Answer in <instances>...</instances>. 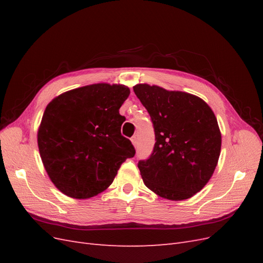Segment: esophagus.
<instances>
[{
    "mask_svg": "<svg viewBox=\"0 0 263 263\" xmlns=\"http://www.w3.org/2000/svg\"><path fill=\"white\" fill-rule=\"evenodd\" d=\"M130 140H132V144L136 147V145H137V137L136 136H133L132 138H130Z\"/></svg>",
    "mask_w": 263,
    "mask_h": 263,
    "instance_id": "esophagus-1",
    "label": "esophagus"
}]
</instances>
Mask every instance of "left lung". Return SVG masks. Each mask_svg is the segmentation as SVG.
Masks as SVG:
<instances>
[{"label": "left lung", "instance_id": "left-lung-1", "mask_svg": "<svg viewBox=\"0 0 263 263\" xmlns=\"http://www.w3.org/2000/svg\"><path fill=\"white\" fill-rule=\"evenodd\" d=\"M134 92L154 124L153 154L138 162L145 185L171 201L192 197L216 168L221 135L212 108L193 94L137 84Z\"/></svg>", "mask_w": 263, "mask_h": 263}]
</instances>
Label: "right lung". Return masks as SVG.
Masks as SVG:
<instances>
[{
    "instance_id": "1",
    "label": "right lung",
    "mask_w": 263,
    "mask_h": 263,
    "mask_svg": "<svg viewBox=\"0 0 263 263\" xmlns=\"http://www.w3.org/2000/svg\"><path fill=\"white\" fill-rule=\"evenodd\" d=\"M130 91L122 84L98 83L71 90L47 105L38 128L42 161L60 192L78 200L98 195L135 156L122 136L119 108Z\"/></svg>"
}]
</instances>
